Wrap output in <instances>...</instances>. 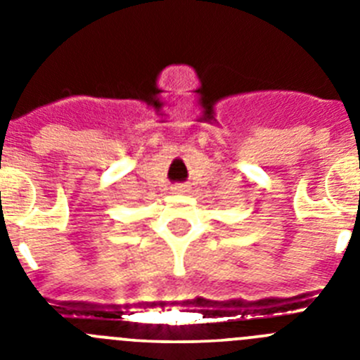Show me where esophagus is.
<instances>
[{"mask_svg":"<svg viewBox=\"0 0 360 360\" xmlns=\"http://www.w3.org/2000/svg\"><path fill=\"white\" fill-rule=\"evenodd\" d=\"M171 189H173L174 193H187V191H189V186H186V184H174Z\"/></svg>","mask_w":360,"mask_h":360,"instance_id":"1","label":"esophagus"}]
</instances>
